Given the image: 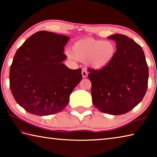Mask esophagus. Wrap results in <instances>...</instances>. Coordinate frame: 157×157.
<instances>
[{
  "mask_svg": "<svg viewBox=\"0 0 157 157\" xmlns=\"http://www.w3.org/2000/svg\"><path fill=\"white\" fill-rule=\"evenodd\" d=\"M82 77L85 78H86L87 75H88V73H87V71L86 70L83 69V70L82 71Z\"/></svg>",
  "mask_w": 157,
  "mask_h": 157,
  "instance_id": "1",
  "label": "esophagus"
}]
</instances>
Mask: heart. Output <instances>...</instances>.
<instances>
[{"mask_svg": "<svg viewBox=\"0 0 157 157\" xmlns=\"http://www.w3.org/2000/svg\"><path fill=\"white\" fill-rule=\"evenodd\" d=\"M116 51V47L113 41L88 37L74 43L72 52H68L67 55L71 59L86 60V64L92 68L101 69L109 64Z\"/></svg>", "mask_w": 157, "mask_h": 157, "instance_id": "b5f03b06", "label": "heart"}]
</instances>
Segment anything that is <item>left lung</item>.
Segmentation results:
<instances>
[{"instance_id": "8db88e82", "label": "left lung", "mask_w": 157, "mask_h": 157, "mask_svg": "<svg viewBox=\"0 0 157 157\" xmlns=\"http://www.w3.org/2000/svg\"><path fill=\"white\" fill-rule=\"evenodd\" d=\"M116 41L113 59L100 70L89 71L92 101L102 113L121 115L141 102L147 89L148 66L139 44L123 34L108 36Z\"/></svg>"}]
</instances>
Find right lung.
<instances>
[{"label": "right lung", "instance_id": "add662e5", "mask_svg": "<svg viewBox=\"0 0 157 157\" xmlns=\"http://www.w3.org/2000/svg\"><path fill=\"white\" fill-rule=\"evenodd\" d=\"M70 37L39 31L30 36L13 59L10 86L21 107L36 116L62 111L70 95L82 80V69L72 70L63 63Z\"/></svg>", "mask_w": 157, "mask_h": 157}]
</instances>
